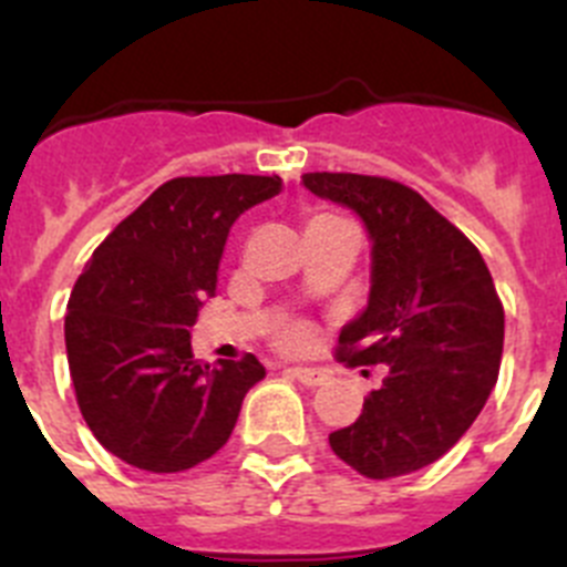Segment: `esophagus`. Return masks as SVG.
Returning <instances> with one entry per match:
<instances>
[{
	"label": "esophagus",
	"mask_w": 567,
	"mask_h": 567,
	"mask_svg": "<svg viewBox=\"0 0 567 567\" xmlns=\"http://www.w3.org/2000/svg\"><path fill=\"white\" fill-rule=\"evenodd\" d=\"M288 374L290 378L299 380V383L310 385V389H316V385H321L327 380L324 372H319V369H308V367H293V369H288Z\"/></svg>",
	"instance_id": "34e87169"
}]
</instances>
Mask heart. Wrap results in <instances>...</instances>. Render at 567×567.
<instances>
[{
    "mask_svg": "<svg viewBox=\"0 0 567 567\" xmlns=\"http://www.w3.org/2000/svg\"><path fill=\"white\" fill-rule=\"evenodd\" d=\"M310 338H313V332H310V327L293 324V327H288V330L282 332V347H288V349H301V347H308Z\"/></svg>",
    "mask_w": 567,
    "mask_h": 567,
    "instance_id": "obj_1",
    "label": "heart"
}]
</instances>
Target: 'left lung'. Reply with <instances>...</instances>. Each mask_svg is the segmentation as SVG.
<instances>
[{"label":"left lung","instance_id":"8db88e82","mask_svg":"<svg viewBox=\"0 0 567 567\" xmlns=\"http://www.w3.org/2000/svg\"><path fill=\"white\" fill-rule=\"evenodd\" d=\"M301 184L355 212L372 243L369 301L341 327L338 355L389 367L330 447L367 478L416 473L467 433L498 380L504 308L489 268L405 184L358 173H308Z\"/></svg>","mask_w":567,"mask_h":567}]
</instances>
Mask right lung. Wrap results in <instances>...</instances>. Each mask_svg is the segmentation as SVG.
Segmentation results:
<instances>
[{"label":"right lung","mask_w":567,"mask_h":567,"mask_svg":"<svg viewBox=\"0 0 567 567\" xmlns=\"http://www.w3.org/2000/svg\"><path fill=\"white\" fill-rule=\"evenodd\" d=\"M279 193V176L173 178L100 243L78 277L63 321L69 374L86 425L131 467L182 473L215 456L243 396L266 378L254 355L200 363L189 330L218 290L235 220Z\"/></svg>","instance_id":"obj_1"}]
</instances>
